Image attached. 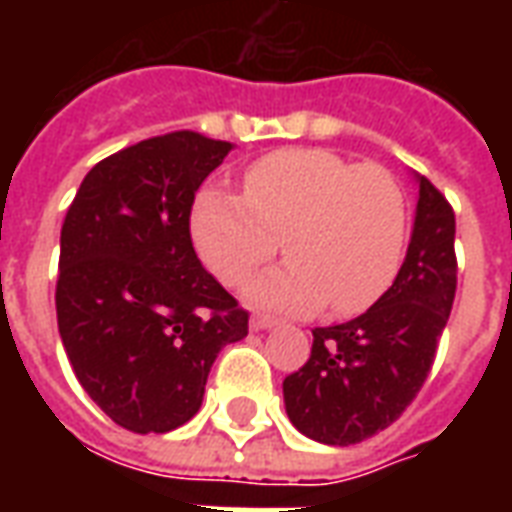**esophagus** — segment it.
I'll use <instances>...</instances> for the list:
<instances>
[{"instance_id":"34e87169","label":"esophagus","mask_w":512,"mask_h":512,"mask_svg":"<svg viewBox=\"0 0 512 512\" xmlns=\"http://www.w3.org/2000/svg\"><path fill=\"white\" fill-rule=\"evenodd\" d=\"M252 332H263V329H274L277 326V318H271V315H255L252 318Z\"/></svg>"}]
</instances>
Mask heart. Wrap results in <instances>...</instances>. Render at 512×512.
Instances as JSON below:
<instances>
[{
  "instance_id": "b5f03b06",
  "label": "heart",
  "mask_w": 512,
  "mask_h": 512,
  "mask_svg": "<svg viewBox=\"0 0 512 512\" xmlns=\"http://www.w3.org/2000/svg\"><path fill=\"white\" fill-rule=\"evenodd\" d=\"M408 235L403 186L389 169L285 147L244 172V197L205 189L191 208V238L224 285H244L282 249L279 271L249 285L260 307L354 315L395 282Z\"/></svg>"
}]
</instances>
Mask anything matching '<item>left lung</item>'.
Returning a JSON list of instances; mask_svg holds the SVG:
<instances>
[{
  "instance_id": "1",
  "label": "left lung",
  "mask_w": 512,
  "mask_h": 512,
  "mask_svg": "<svg viewBox=\"0 0 512 512\" xmlns=\"http://www.w3.org/2000/svg\"><path fill=\"white\" fill-rule=\"evenodd\" d=\"M455 288V213L419 178L414 233L392 288L354 321L312 329L310 359L282 381L290 422L337 447L389 428L428 378Z\"/></svg>"
}]
</instances>
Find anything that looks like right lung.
<instances>
[{"label":"right lung","mask_w":512,"mask_h":512,"mask_svg":"<svg viewBox=\"0 0 512 512\" xmlns=\"http://www.w3.org/2000/svg\"><path fill=\"white\" fill-rule=\"evenodd\" d=\"M230 142L150 136L98 161L60 235L57 326L84 392L134 433L200 411L211 365L249 332V312L202 268L191 205Z\"/></svg>","instance_id":"right-lung-1"}]
</instances>
